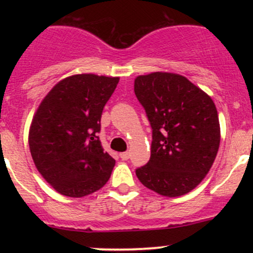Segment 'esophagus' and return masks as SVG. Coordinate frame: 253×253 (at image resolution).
<instances>
[{
  "instance_id": "1",
  "label": "esophagus",
  "mask_w": 253,
  "mask_h": 253,
  "mask_svg": "<svg viewBox=\"0 0 253 253\" xmlns=\"http://www.w3.org/2000/svg\"><path fill=\"white\" fill-rule=\"evenodd\" d=\"M129 157H131V154H129V152H124L120 154V158H121L122 160H127L129 159Z\"/></svg>"
}]
</instances>
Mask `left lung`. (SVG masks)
I'll return each mask as SVG.
<instances>
[{
  "label": "left lung",
  "instance_id": "left-lung-1",
  "mask_svg": "<svg viewBox=\"0 0 253 253\" xmlns=\"http://www.w3.org/2000/svg\"><path fill=\"white\" fill-rule=\"evenodd\" d=\"M134 94L153 129L150 159L136 170L137 177L165 197L191 192L218 154L220 125L215 104L187 78L170 72L136 77Z\"/></svg>",
  "mask_w": 253,
  "mask_h": 253
}]
</instances>
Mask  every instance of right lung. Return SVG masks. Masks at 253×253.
<instances>
[{
	"mask_svg": "<svg viewBox=\"0 0 253 253\" xmlns=\"http://www.w3.org/2000/svg\"><path fill=\"white\" fill-rule=\"evenodd\" d=\"M119 77L82 73L63 78L33 116L29 148L38 171L58 193L81 198L100 190L115 160L99 141L103 109Z\"/></svg>",
	"mask_w": 253,
	"mask_h": 253,
	"instance_id": "1",
	"label": "right lung"
}]
</instances>
